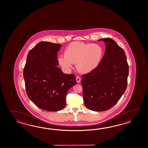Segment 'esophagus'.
I'll return each instance as SVG.
<instances>
[{
    "label": "esophagus",
    "instance_id": "esophagus-1",
    "mask_svg": "<svg viewBox=\"0 0 148 148\" xmlns=\"http://www.w3.org/2000/svg\"><path fill=\"white\" fill-rule=\"evenodd\" d=\"M76 81L77 83H80V81H81V79L79 77H76Z\"/></svg>",
    "mask_w": 148,
    "mask_h": 148
}]
</instances>
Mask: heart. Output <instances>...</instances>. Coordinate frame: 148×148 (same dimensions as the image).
I'll return each instance as SVG.
<instances>
[{
    "instance_id": "heart-1",
    "label": "heart",
    "mask_w": 148,
    "mask_h": 148,
    "mask_svg": "<svg viewBox=\"0 0 148 148\" xmlns=\"http://www.w3.org/2000/svg\"><path fill=\"white\" fill-rule=\"evenodd\" d=\"M104 54L101 45L73 42L66 47L64 56L58 58L60 66L66 70L76 63V68L80 73H87L97 67Z\"/></svg>"
}]
</instances>
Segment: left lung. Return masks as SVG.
Here are the masks:
<instances>
[{
    "label": "left lung",
    "instance_id": "8db88e82",
    "mask_svg": "<svg viewBox=\"0 0 148 148\" xmlns=\"http://www.w3.org/2000/svg\"><path fill=\"white\" fill-rule=\"evenodd\" d=\"M105 43L104 56L99 66L82 75L86 107L94 111L107 110L119 101L127 85L129 65L123 49L110 38L100 39Z\"/></svg>",
    "mask_w": 148,
    "mask_h": 148
}]
</instances>
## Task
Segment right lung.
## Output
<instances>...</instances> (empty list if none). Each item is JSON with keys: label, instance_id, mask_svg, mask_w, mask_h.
Wrapping results in <instances>:
<instances>
[{"label": "right lung", "instance_id": "obj_1", "mask_svg": "<svg viewBox=\"0 0 148 148\" xmlns=\"http://www.w3.org/2000/svg\"><path fill=\"white\" fill-rule=\"evenodd\" d=\"M61 45L42 41L29 51L23 71L29 99L43 110L56 112L66 105L67 92L76 84L73 74H65L57 66Z\"/></svg>", "mask_w": 148, "mask_h": 148}]
</instances>
